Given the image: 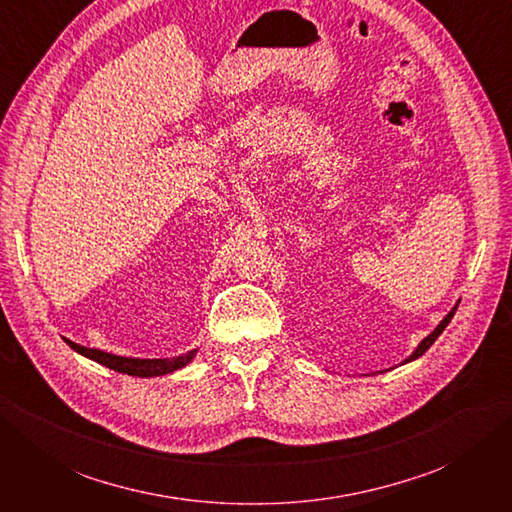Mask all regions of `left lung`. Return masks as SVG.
I'll use <instances>...</instances> for the list:
<instances>
[{
  "label": "left lung",
  "mask_w": 512,
  "mask_h": 512,
  "mask_svg": "<svg viewBox=\"0 0 512 512\" xmlns=\"http://www.w3.org/2000/svg\"><path fill=\"white\" fill-rule=\"evenodd\" d=\"M457 305H459V303H457ZM457 305H455V307L451 309V312H448V314L444 316V320H442V322L438 324V327H436V329H433V331H431V333H429V335H427V337L423 339V342H421V344H418V348H416V350H414V352H412V354L408 356V359H406L404 363H410V361L418 359V356H423V354H425V352L429 350V346H431L433 342H436V339L440 337V333H442V331H444V329L448 327V322H451V318L455 316V312H457Z\"/></svg>",
  "instance_id": "8db88e82"
}]
</instances>
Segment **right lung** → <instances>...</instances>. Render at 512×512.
I'll list each match as a JSON object with an SVG mask.
<instances>
[{
  "mask_svg": "<svg viewBox=\"0 0 512 512\" xmlns=\"http://www.w3.org/2000/svg\"><path fill=\"white\" fill-rule=\"evenodd\" d=\"M66 344L72 350L87 356V359H91V361H96V363H100L108 369H115V371H119V374L138 376V378H153V376L173 374V371L188 365L196 354V350H190L188 354L173 356V359H132V356H117V354L102 352V350H96V348H85V346L70 342V339H66Z\"/></svg>",
  "mask_w": 512,
  "mask_h": 512,
  "instance_id": "add662e5",
  "label": "right lung"
}]
</instances>
